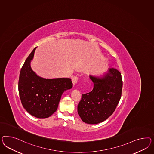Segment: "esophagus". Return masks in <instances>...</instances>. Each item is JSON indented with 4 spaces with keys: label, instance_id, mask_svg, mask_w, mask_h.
<instances>
[{
    "label": "esophagus",
    "instance_id": "34e87169",
    "mask_svg": "<svg viewBox=\"0 0 154 154\" xmlns=\"http://www.w3.org/2000/svg\"><path fill=\"white\" fill-rule=\"evenodd\" d=\"M78 80H79V77L77 76H75L72 78V83L73 84V85H75L76 83H77Z\"/></svg>",
    "mask_w": 154,
    "mask_h": 154
}]
</instances>
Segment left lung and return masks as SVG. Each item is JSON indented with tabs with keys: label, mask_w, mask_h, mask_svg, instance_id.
<instances>
[{
	"label": "left lung",
	"mask_w": 154,
	"mask_h": 154,
	"mask_svg": "<svg viewBox=\"0 0 154 154\" xmlns=\"http://www.w3.org/2000/svg\"><path fill=\"white\" fill-rule=\"evenodd\" d=\"M92 91L83 94L77 107L82 121L95 125L107 119L115 111L121 99L123 82L120 72L109 68L103 77L90 75Z\"/></svg>",
	"instance_id": "1"
}]
</instances>
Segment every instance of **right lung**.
Listing matches in <instances>:
<instances>
[{"mask_svg":"<svg viewBox=\"0 0 154 154\" xmlns=\"http://www.w3.org/2000/svg\"><path fill=\"white\" fill-rule=\"evenodd\" d=\"M35 48L21 68L18 91L25 110L38 118H46L56 112L63 93L72 88L71 79H46L38 76L31 68Z\"/></svg>","mask_w":154,"mask_h":154,"instance_id":"add662e5","label":"right lung"}]
</instances>
